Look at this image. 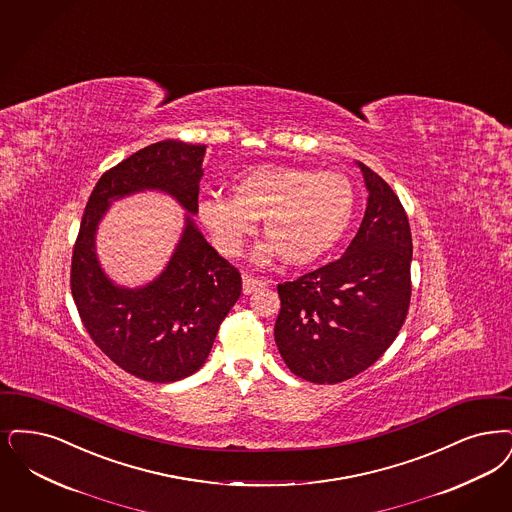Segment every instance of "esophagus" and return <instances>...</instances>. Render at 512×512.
<instances>
[{
  "mask_svg": "<svg viewBox=\"0 0 512 512\" xmlns=\"http://www.w3.org/2000/svg\"><path fill=\"white\" fill-rule=\"evenodd\" d=\"M242 284H244V293H246V295H251L253 291H257V289H261V287L266 286L265 280L253 278V276H249V274H244V276H242Z\"/></svg>",
  "mask_w": 512,
  "mask_h": 512,
  "instance_id": "obj_1",
  "label": "esophagus"
}]
</instances>
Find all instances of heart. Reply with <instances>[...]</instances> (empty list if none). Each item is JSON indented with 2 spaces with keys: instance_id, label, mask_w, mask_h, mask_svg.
<instances>
[{
  "instance_id": "obj_1",
  "label": "heart",
  "mask_w": 512,
  "mask_h": 512,
  "mask_svg": "<svg viewBox=\"0 0 512 512\" xmlns=\"http://www.w3.org/2000/svg\"><path fill=\"white\" fill-rule=\"evenodd\" d=\"M232 196L200 198L196 213L223 255H238L263 219L268 240L253 261L270 265L282 257L305 266L328 255L354 217L356 192L347 175L293 165H261L232 183Z\"/></svg>"
}]
</instances>
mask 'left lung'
Here are the masks:
<instances>
[{"instance_id": "8db88e82", "label": "left lung", "mask_w": 512, "mask_h": 512, "mask_svg": "<svg viewBox=\"0 0 512 512\" xmlns=\"http://www.w3.org/2000/svg\"><path fill=\"white\" fill-rule=\"evenodd\" d=\"M368 205L341 259L278 286L274 339L297 377L335 385L368 369L392 345L411 297V230L398 196L356 162Z\"/></svg>"}]
</instances>
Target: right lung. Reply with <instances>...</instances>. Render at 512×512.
<instances>
[{
  "instance_id": "add662e5",
  "label": "right lung",
  "mask_w": 512,
  "mask_h": 512,
  "mask_svg": "<svg viewBox=\"0 0 512 512\" xmlns=\"http://www.w3.org/2000/svg\"><path fill=\"white\" fill-rule=\"evenodd\" d=\"M205 148L167 139L106 171L85 205L74 246L70 286L83 326L116 366L150 383L181 381L202 368L242 293L240 272L194 223ZM148 189L164 191L184 207V232L152 283L120 287L100 266L96 230L110 204Z\"/></svg>"
}]
</instances>
